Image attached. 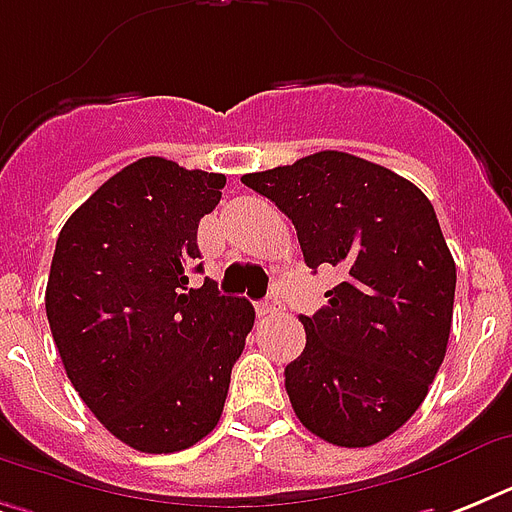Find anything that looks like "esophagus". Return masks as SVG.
Listing matches in <instances>:
<instances>
[{"label": "esophagus", "mask_w": 512, "mask_h": 512, "mask_svg": "<svg viewBox=\"0 0 512 512\" xmlns=\"http://www.w3.org/2000/svg\"><path fill=\"white\" fill-rule=\"evenodd\" d=\"M284 308L279 295H268L263 303H257V316H273V313H279Z\"/></svg>", "instance_id": "obj_1"}]
</instances>
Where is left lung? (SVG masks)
<instances>
[{
  "instance_id": "1",
  "label": "left lung",
  "mask_w": 512,
  "mask_h": 512,
  "mask_svg": "<svg viewBox=\"0 0 512 512\" xmlns=\"http://www.w3.org/2000/svg\"><path fill=\"white\" fill-rule=\"evenodd\" d=\"M241 183L292 220L308 268H337L327 305L300 316L284 369L297 420L329 444L372 446L428 396L446 356L457 268L428 196L342 151L249 172Z\"/></svg>"
}]
</instances>
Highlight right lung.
I'll return each instance as SVG.
<instances>
[{"label": "right lung", "mask_w": 512, "mask_h": 512, "mask_svg": "<svg viewBox=\"0 0 512 512\" xmlns=\"http://www.w3.org/2000/svg\"><path fill=\"white\" fill-rule=\"evenodd\" d=\"M225 175L146 156L108 177L55 244L47 321L90 412L132 449L170 454L212 433L255 308L188 284L199 220ZM201 273V263L196 265Z\"/></svg>", "instance_id": "obj_1"}]
</instances>
